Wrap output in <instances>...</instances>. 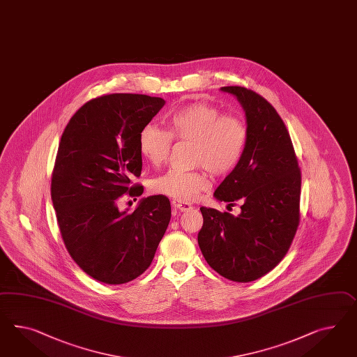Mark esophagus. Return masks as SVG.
Segmentation results:
<instances>
[{
	"label": "esophagus",
	"instance_id": "1",
	"mask_svg": "<svg viewBox=\"0 0 357 357\" xmlns=\"http://www.w3.org/2000/svg\"><path fill=\"white\" fill-rule=\"evenodd\" d=\"M172 205H173L174 209H176L179 212H188V211H191L193 208L192 205L181 202V200H176V199L172 202Z\"/></svg>",
	"mask_w": 357,
	"mask_h": 357
}]
</instances>
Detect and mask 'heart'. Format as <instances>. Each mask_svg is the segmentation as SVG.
<instances>
[{
  "label": "heart",
  "mask_w": 357,
  "mask_h": 357,
  "mask_svg": "<svg viewBox=\"0 0 357 357\" xmlns=\"http://www.w3.org/2000/svg\"><path fill=\"white\" fill-rule=\"evenodd\" d=\"M167 131L146 125L139 134V152L153 166L169 158L173 140L191 143L190 172L170 169L152 181V191L181 202L193 199L211 187L205 169L214 176L232 172L241 162L248 143V127L239 116H223L215 106L196 102L173 112L166 119Z\"/></svg>",
  "instance_id": "heart-1"
}]
</instances>
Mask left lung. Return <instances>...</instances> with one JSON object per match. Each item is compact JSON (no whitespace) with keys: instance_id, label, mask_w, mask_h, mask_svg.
Instances as JSON below:
<instances>
[{"instance_id":"8db88e82","label":"left lung","mask_w":357,"mask_h":357,"mask_svg":"<svg viewBox=\"0 0 357 357\" xmlns=\"http://www.w3.org/2000/svg\"><path fill=\"white\" fill-rule=\"evenodd\" d=\"M221 89L243 106L248 143L214 197L230 206L241 204V211L234 215L200 208L204 223L197 241L213 270L244 283L268 274L289 252L299 227L301 172L289 131L273 105L252 89Z\"/></svg>"}]
</instances>
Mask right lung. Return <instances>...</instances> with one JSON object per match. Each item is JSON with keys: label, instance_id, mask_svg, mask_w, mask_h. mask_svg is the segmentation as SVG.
I'll list each match as a JSON object with an SVG mask.
<instances>
[{"label": "right lung", "instance_id": "add662e5", "mask_svg": "<svg viewBox=\"0 0 357 357\" xmlns=\"http://www.w3.org/2000/svg\"><path fill=\"white\" fill-rule=\"evenodd\" d=\"M164 98L112 93L89 100L71 116L58 146L50 195L62 241L71 259L93 280L122 284L142 275L172 217L166 196L143 199L119 211L123 195L139 197L143 185L139 134Z\"/></svg>", "mask_w": 357, "mask_h": 357}]
</instances>
